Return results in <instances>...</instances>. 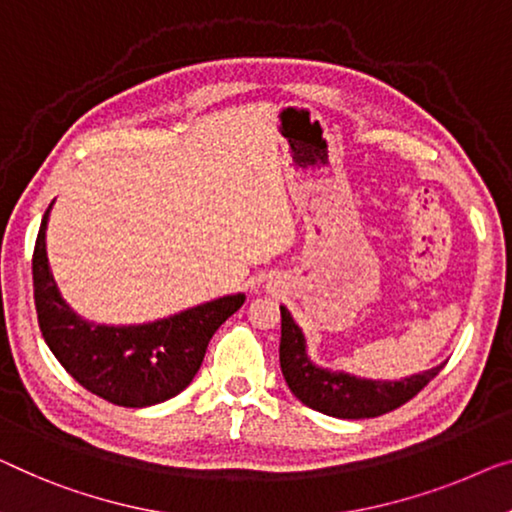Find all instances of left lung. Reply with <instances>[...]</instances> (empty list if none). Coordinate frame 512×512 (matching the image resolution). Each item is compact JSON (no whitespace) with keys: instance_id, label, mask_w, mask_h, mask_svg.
Segmentation results:
<instances>
[{"instance_id":"8db88e82","label":"left lung","mask_w":512,"mask_h":512,"mask_svg":"<svg viewBox=\"0 0 512 512\" xmlns=\"http://www.w3.org/2000/svg\"><path fill=\"white\" fill-rule=\"evenodd\" d=\"M282 331H280V370L289 391L305 407L333 418H375L402 407L416 393H421L430 381L444 370V363L418 375L398 381H381L349 375L342 370L322 368L312 363L308 356L305 335L289 315L285 305H280Z\"/></svg>"}]
</instances>
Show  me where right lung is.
<instances>
[{"mask_svg":"<svg viewBox=\"0 0 512 512\" xmlns=\"http://www.w3.org/2000/svg\"><path fill=\"white\" fill-rule=\"evenodd\" d=\"M45 211L32 259L38 326L45 345L80 386L119 407H154L179 395L200 370L211 335L246 301L230 294L147 324H96L80 317L52 276Z\"/></svg>","mask_w":512,"mask_h":512,"instance_id":"add662e5","label":"right lung"}]
</instances>
